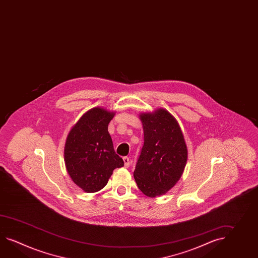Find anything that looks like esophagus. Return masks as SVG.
<instances>
[{
    "label": "esophagus",
    "mask_w": 258,
    "mask_h": 258,
    "mask_svg": "<svg viewBox=\"0 0 258 258\" xmlns=\"http://www.w3.org/2000/svg\"><path fill=\"white\" fill-rule=\"evenodd\" d=\"M123 161H124V165H125V166H126V167H128L130 165H131V160H130V158L125 156V157H123Z\"/></svg>",
    "instance_id": "esophagus-1"
}]
</instances>
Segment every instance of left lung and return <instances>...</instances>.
Here are the masks:
<instances>
[{
	"mask_svg": "<svg viewBox=\"0 0 258 258\" xmlns=\"http://www.w3.org/2000/svg\"><path fill=\"white\" fill-rule=\"evenodd\" d=\"M140 117L144 143L133 175L144 195L156 197L165 195L181 177L187 147L178 122L165 109Z\"/></svg>",
	"mask_w": 258,
	"mask_h": 258,
	"instance_id": "obj_1",
	"label": "left lung"
}]
</instances>
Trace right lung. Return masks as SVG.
I'll return each instance as SVG.
<instances>
[{
    "label": "right lung",
    "instance_id": "right-lung-1",
    "mask_svg": "<svg viewBox=\"0 0 258 258\" xmlns=\"http://www.w3.org/2000/svg\"><path fill=\"white\" fill-rule=\"evenodd\" d=\"M115 113L100 107L88 111L69 132L64 163L70 178L86 192H96L108 182L113 170L124 166L115 154L108 132Z\"/></svg>",
    "mask_w": 258,
    "mask_h": 258
}]
</instances>
